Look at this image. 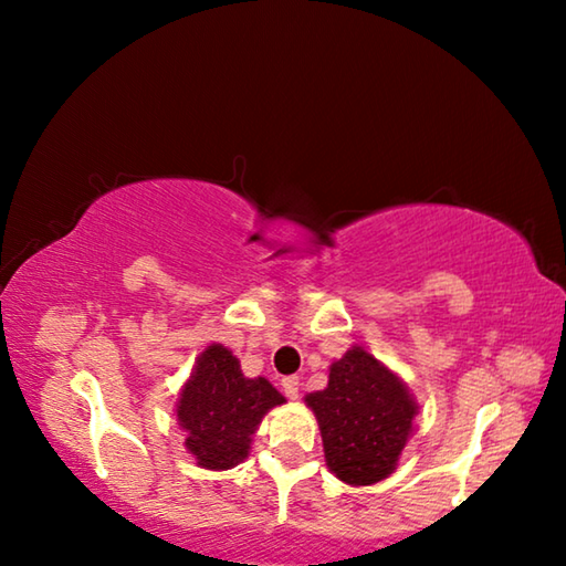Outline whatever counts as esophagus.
<instances>
[{
    "label": "esophagus",
    "instance_id": "esophagus-1",
    "mask_svg": "<svg viewBox=\"0 0 566 566\" xmlns=\"http://www.w3.org/2000/svg\"><path fill=\"white\" fill-rule=\"evenodd\" d=\"M282 391H284V395L286 397H290V399H296V397H300V377H284L282 379Z\"/></svg>",
    "mask_w": 566,
    "mask_h": 566
}]
</instances>
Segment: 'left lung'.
Masks as SVG:
<instances>
[{
	"label": "left lung",
	"instance_id": "8db88e82",
	"mask_svg": "<svg viewBox=\"0 0 566 566\" xmlns=\"http://www.w3.org/2000/svg\"><path fill=\"white\" fill-rule=\"evenodd\" d=\"M306 405L317 415L327 467L342 482L364 486L395 472L417 405L369 352L354 347L334 361L327 389Z\"/></svg>",
	"mask_w": 566,
	"mask_h": 566
}]
</instances>
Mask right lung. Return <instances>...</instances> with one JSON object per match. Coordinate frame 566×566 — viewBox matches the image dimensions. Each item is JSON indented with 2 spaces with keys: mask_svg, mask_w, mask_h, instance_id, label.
<instances>
[{
  "mask_svg": "<svg viewBox=\"0 0 566 566\" xmlns=\"http://www.w3.org/2000/svg\"><path fill=\"white\" fill-rule=\"evenodd\" d=\"M284 397L264 377L247 379L222 344L207 347L181 389L177 419L187 449L205 469H229L249 454L262 417Z\"/></svg>",
  "mask_w": 566,
  "mask_h": 566,
  "instance_id": "add662e5",
  "label": "right lung"
}]
</instances>
